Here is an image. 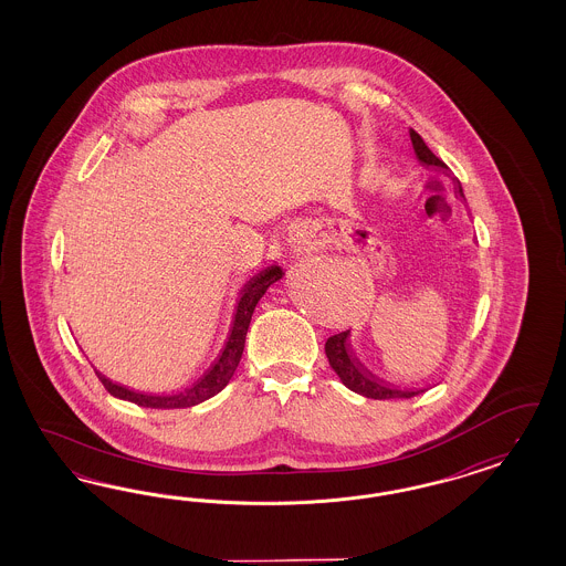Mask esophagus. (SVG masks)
<instances>
[{"mask_svg":"<svg viewBox=\"0 0 566 566\" xmlns=\"http://www.w3.org/2000/svg\"><path fill=\"white\" fill-rule=\"evenodd\" d=\"M292 247H294V251H298V253H303V251H308V247H311V242H308L303 234H296V239H292Z\"/></svg>","mask_w":566,"mask_h":566,"instance_id":"34e87169","label":"esophagus"}]
</instances>
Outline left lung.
Wrapping results in <instances>:
<instances>
[{
    "label": "left lung",
    "mask_w": 566,
    "mask_h": 566,
    "mask_svg": "<svg viewBox=\"0 0 566 566\" xmlns=\"http://www.w3.org/2000/svg\"><path fill=\"white\" fill-rule=\"evenodd\" d=\"M411 140L412 149H415V154L419 157V161H423L426 166H433V168H446L444 161L429 149L426 140L421 138L419 133H415L412 128ZM457 190L463 197L461 185H457ZM326 355L332 369L343 379L344 386L350 388L357 395L376 398V400H388V398H412V396L423 392V390H398L392 384H384L374 374H369L360 365L359 359L355 357V353H353V348L348 344V329L327 338Z\"/></svg>",
    "instance_id": "left-lung-1"
}]
</instances>
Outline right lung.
Here are the masks:
<instances>
[{
  "instance_id": "obj_1",
  "label": "right lung",
  "mask_w": 566,
  "mask_h": 566,
  "mask_svg": "<svg viewBox=\"0 0 566 566\" xmlns=\"http://www.w3.org/2000/svg\"><path fill=\"white\" fill-rule=\"evenodd\" d=\"M280 277H282V268L272 265V268L263 270L261 274L251 277L244 284V289L240 291L237 313H234L232 327H230V334H228V340L223 344L220 357L207 369L203 377L197 384L190 386L189 390L174 396L140 395V392H133V390H128L124 386L109 381L107 377H103L102 374L95 371L97 377L102 379L103 388L109 395L118 396L122 400H130L135 405L149 407V409H185V407H195V405L203 402L207 398L218 395L220 390H223V386L230 381V377L234 376V371L239 367L240 357H242V350H244L247 329H249V324H251V317H253V311H255L259 298Z\"/></svg>"
}]
</instances>
